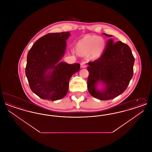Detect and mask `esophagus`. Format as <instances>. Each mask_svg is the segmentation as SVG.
I'll return each mask as SVG.
<instances>
[{"instance_id":"esophagus-1","label":"esophagus","mask_w":152,"mask_h":152,"mask_svg":"<svg viewBox=\"0 0 152 152\" xmlns=\"http://www.w3.org/2000/svg\"><path fill=\"white\" fill-rule=\"evenodd\" d=\"M80 66H81V68H86V67L87 66L86 63V62H84V61L81 62V64H80Z\"/></svg>"}]
</instances>
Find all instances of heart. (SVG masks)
<instances>
[{
	"label": "heart",
	"instance_id": "obj_1",
	"mask_svg": "<svg viewBox=\"0 0 152 152\" xmlns=\"http://www.w3.org/2000/svg\"><path fill=\"white\" fill-rule=\"evenodd\" d=\"M105 44V40L100 36L87 35L78 42L77 50L81 54L91 53L92 58H97L102 53Z\"/></svg>",
	"mask_w": 152,
	"mask_h": 152
}]
</instances>
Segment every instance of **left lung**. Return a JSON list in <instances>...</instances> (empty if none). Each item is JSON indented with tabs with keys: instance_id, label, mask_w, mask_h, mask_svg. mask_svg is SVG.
<instances>
[{
	"instance_id": "left-lung-1",
	"label": "left lung",
	"mask_w": 152,
	"mask_h": 152,
	"mask_svg": "<svg viewBox=\"0 0 152 152\" xmlns=\"http://www.w3.org/2000/svg\"><path fill=\"white\" fill-rule=\"evenodd\" d=\"M100 58L88 63L87 87L89 93L100 100L114 99L122 94L133 75L134 58L130 47L121 42L114 43L112 35ZM104 88H97L100 83Z\"/></svg>"
}]
</instances>
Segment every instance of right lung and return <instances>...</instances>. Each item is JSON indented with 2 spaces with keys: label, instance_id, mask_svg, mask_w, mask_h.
Masks as SVG:
<instances>
[{
  "label": "right lung",
  "instance_id": "obj_1",
  "mask_svg": "<svg viewBox=\"0 0 152 152\" xmlns=\"http://www.w3.org/2000/svg\"><path fill=\"white\" fill-rule=\"evenodd\" d=\"M70 35L69 32L48 34L39 39L28 53L26 75L32 91L42 99L63 98L71 77L80 70L79 63L60 61Z\"/></svg>",
  "mask_w": 152,
  "mask_h": 152
}]
</instances>
